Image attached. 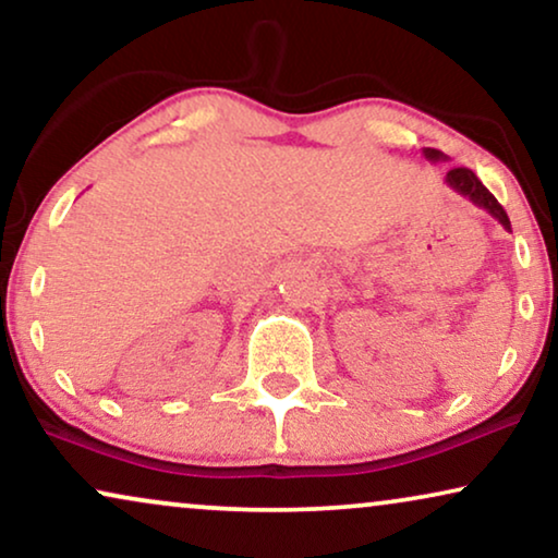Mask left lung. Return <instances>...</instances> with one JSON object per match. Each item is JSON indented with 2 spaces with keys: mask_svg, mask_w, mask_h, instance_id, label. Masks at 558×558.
I'll use <instances>...</instances> for the list:
<instances>
[{
  "mask_svg": "<svg viewBox=\"0 0 558 558\" xmlns=\"http://www.w3.org/2000/svg\"><path fill=\"white\" fill-rule=\"evenodd\" d=\"M422 154H425V159L433 161V163L447 161V156L442 151H437V148H425V151H422ZM445 184L450 186V190L458 192V194H462V197H465V199L473 202L475 207H481V209L488 211L490 217H496L498 222L506 227V230H511V219H508L506 209L500 207L498 199L493 197L488 190H485L483 182L473 174V171L465 169V167L450 169V171H447V177H445Z\"/></svg>",
  "mask_w": 558,
  "mask_h": 558,
  "instance_id": "left-lung-1",
  "label": "left lung"
}]
</instances>
